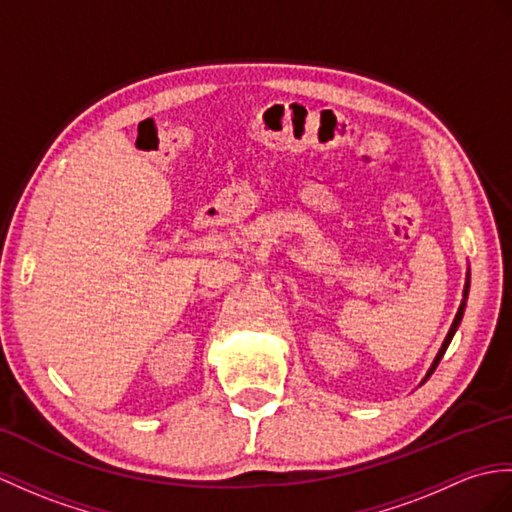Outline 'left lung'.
I'll use <instances>...</instances> for the list:
<instances>
[{
  "label": "left lung",
  "mask_w": 512,
  "mask_h": 512,
  "mask_svg": "<svg viewBox=\"0 0 512 512\" xmlns=\"http://www.w3.org/2000/svg\"><path fill=\"white\" fill-rule=\"evenodd\" d=\"M467 294H469V272H467V283H465V292H462V296H465V299H462V303H460V307H458V314H456V318H454V323H451V327H449V334H447V338H445V342H443V347L438 349V353H436V358H434V362H432V366H430V371H427V375H425V379L423 382H427V377H430L434 371H436V366H438V362L443 360V355H445V351H447V347H449V342H451V338H454V334H456V329H458V325H460V320H462V314H465V305H467Z\"/></svg>",
  "instance_id": "left-lung-1"
}]
</instances>
